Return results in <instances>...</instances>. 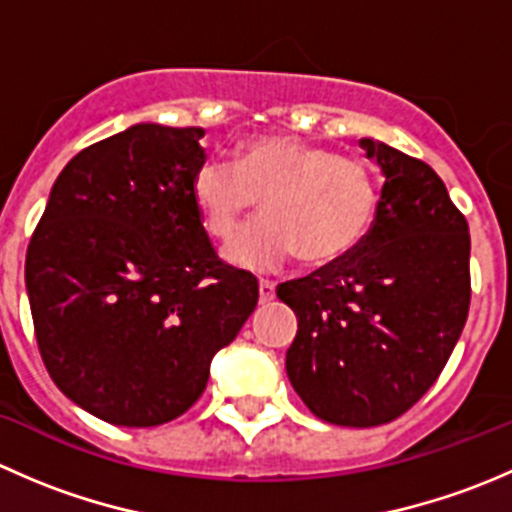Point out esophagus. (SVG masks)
<instances>
[{
  "label": "esophagus",
  "instance_id": "obj_1",
  "mask_svg": "<svg viewBox=\"0 0 512 512\" xmlns=\"http://www.w3.org/2000/svg\"><path fill=\"white\" fill-rule=\"evenodd\" d=\"M270 299H275V282L270 280H260V302H270Z\"/></svg>",
  "mask_w": 512,
  "mask_h": 512
}]
</instances>
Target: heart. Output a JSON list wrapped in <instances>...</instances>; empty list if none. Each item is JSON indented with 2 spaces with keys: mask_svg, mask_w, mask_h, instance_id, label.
I'll return each instance as SVG.
<instances>
[{
  "mask_svg": "<svg viewBox=\"0 0 512 512\" xmlns=\"http://www.w3.org/2000/svg\"><path fill=\"white\" fill-rule=\"evenodd\" d=\"M190 193L215 237L232 235L265 200L267 218L225 247V260L247 270H272L297 255L312 267L334 265L359 247L376 213L364 163L282 133L247 138L235 160L205 158Z\"/></svg>",
  "mask_w": 512,
  "mask_h": 512,
  "instance_id": "b5f03b06",
  "label": "heart"
}]
</instances>
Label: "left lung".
Wrapping results in <instances>:
<instances>
[{
  "mask_svg": "<svg viewBox=\"0 0 512 512\" xmlns=\"http://www.w3.org/2000/svg\"><path fill=\"white\" fill-rule=\"evenodd\" d=\"M384 173L376 218L344 260L277 287L297 314L287 376L322 421L369 428L433 386L471 304V235L423 160L361 138Z\"/></svg>",
  "mask_w": 512,
  "mask_h": 512,
  "instance_id": "8db88e82",
  "label": "left lung"
}]
</instances>
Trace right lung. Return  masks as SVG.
<instances>
[{"label": "right lung", "mask_w": 512, "mask_h": 512, "mask_svg": "<svg viewBox=\"0 0 512 512\" xmlns=\"http://www.w3.org/2000/svg\"><path fill=\"white\" fill-rule=\"evenodd\" d=\"M203 128L136 123L66 163L27 250L41 359L74 404L148 428L190 409L257 280L215 255L190 193Z\"/></svg>", "instance_id": "obj_1"}]
</instances>
